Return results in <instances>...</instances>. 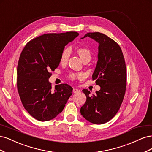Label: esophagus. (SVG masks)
<instances>
[{
    "label": "esophagus",
    "mask_w": 152,
    "mask_h": 152,
    "mask_svg": "<svg viewBox=\"0 0 152 152\" xmlns=\"http://www.w3.org/2000/svg\"><path fill=\"white\" fill-rule=\"evenodd\" d=\"M73 93H79V92H80V90L77 89V88H73Z\"/></svg>",
    "instance_id": "esophagus-1"
}]
</instances>
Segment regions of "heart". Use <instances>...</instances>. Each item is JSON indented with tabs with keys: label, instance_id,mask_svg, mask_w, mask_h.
Returning <instances> with one entry per match:
<instances>
[{
	"label": "heart",
	"instance_id": "1",
	"mask_svg": "<svg viewBox=\"0 0 152 152\" xmlns=\"http://www.w3.org/2000/svg\"><path fill=\"white\" fill-rule=\"evenodd\" d=\"M75 53L82 59V61L84 63H88L91 61L92 58V52L91 50L86 47L80 46L75 48ZM70 51L68 49H64L61 52L60 56H59V63L61 65H66L70 58ZM69 79L72 80H75L77 79H82L83 77L82 74H75V73H70L68 75Z\"/></svg>",
	"mask_w": 152,
	"mask_h": 152
}]
</instances>
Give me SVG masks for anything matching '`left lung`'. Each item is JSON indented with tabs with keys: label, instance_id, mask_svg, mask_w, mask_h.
Listing matches in <instances>:
<instances>
[{
	"label": "left lung",
	"instance_id": "1",
	"mask_svg": "<svg viewBox=\"0 0 152 152\" xmlns=\"http://www.w3.org/2000/svg\"><path fill=\"white\" fill-rule=\"evenodd\" d=\"M86 37L99 43L98 61L92 78L101 89L91 96L89 91L82 90L86 102L80 113L91 123L102 124L115 115L123 102L127 80L126 62L119 45L107 35L89 32L83 38Z\"/></svg>",
	"mask_w": 152,
	"mask_h": 152
}]
</instances>
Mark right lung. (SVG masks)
I'll return each mask as SVG.
<instances>
[{
	"instance_id": "right-lung-1",
	"label": "right lung",
	"mask_w": 152,
	"mask_h": 152,
	"mask_svg": "<svg viewBox=\"0 0 152 152\" xmlns=\"http://www.w3.org/2000/svg\"><path fill=\"white\" fill-rule=\"evenodd\" d=\"M79 35L76 31L45 34L31 40L20 54L17 68V88L28 113L39 121L56 117L65 107L73 88L61 84L52 89L50 71L59 64V56L68 42Z\"/></svg>"
}]
</instances>
